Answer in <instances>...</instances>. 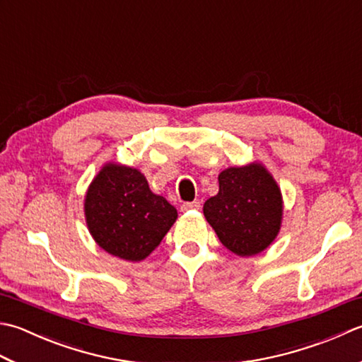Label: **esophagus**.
Wrapping results in <instances>:
<instances>
[{
  "instance_id": "1",
  "label": "esophagus",
  "mask_w": 362,
  "mask_h": 362,
  "mask_svg": "<svg viewBox=\"0 0 362 362\" xmlns=\"http://www.w3.org/2000/svg\"><path fill=\"white\" fill-rule=\"evenodd\" d=\"M201 209V202L199 201H193V202H185L182 205V211H189V210H199Z\"/></svg>"
}]
</instances>
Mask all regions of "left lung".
Instances as JSON below:
<instances>
[{
  "mask_svg": "<svg viewBox=\"0 0 362 362\" xmlns=\"http://www.w3.org/2000/svg\"><path fill=\"white\" fill-rule=\"evenodd\" d=\"M219 191L204 204V215L226 247L240 257L270 246L282 223V194L260 163L228 168L218 175Z\"/></svg>",
  "mask_w": 362,
  "mask_h": 362,
  "instance_id": "8db88e82",
  "label": "left lung"
}]
</instances>
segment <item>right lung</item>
I'll return each mask as SVG.
<instances>
[{
  "label": "right lung",
  "mask_w": 362,
  "mask_h": 362,
  "mask_svg": "<svg viewBox=\"0 0 362 362\" xmlns=\"http://www.w3.org/2000/svg\"><path fill=\"white\" fill-rule=\"evenodd\" d=\"M88 229L97 245L119 259L139 262L160 245L177 210L153 194L138 169L106 163L84 199Z\"/></svg>",
  "instance_id": "add662e5"
}]
</instances>
